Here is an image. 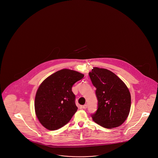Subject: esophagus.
<instances>
[{
    "label": "esophagus",
    "instance_id": "obj_1",
    "mask_svg": "<svg viewBox=\"0 0 158 158\" xmlns=\"http://www.w3.org/2000/svg\"><path fill=\"white\" fill-rule=\"evenodd\" d=\"M82 108H83V109H86V108H87V105L86 104H85L84 105H83L82 106Z\"/></svg>",
    "mask_w": 158,
    "mask_h": 158
}]
</instances>
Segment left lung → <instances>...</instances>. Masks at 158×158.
<instances>
[{
  "label": "left lung",
  "mask_w": 158,
  "mask_h": 158,
  "mask_svg": "<svg viewBox=\"0 0 158 158\" xmlns=\"http://www.w3.org/2000/svg\"><path fill=\"white\" fill-rule=\"evenodd\" d=\"M97 88L98 109L92 115L94 121L106 128L121 126L127 118L131 95L124 82L111 71L94 67L89 73Z\"/></svg>",
  "instance_id": "1"
}]
</instances>
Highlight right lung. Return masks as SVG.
Returning <instances> with one entry per match:
<instances>
[{"mask_svg": "<svg viewBox=\"0 0 158 158\" xmlns=\"http://www.w3.org/2000/svg\"><path fill=\"white\" fill-rule=\"evenodd\" d=\"M84 75L63 69L47 77L38 87L35 98V112L44 127L55 130L66 125L77 110L75 95L72 91L75 83Z\"/></svg>", "mask_w": 158, "mask_h": 158, "instance_id": "right-lung-1", "label": "right lung"}]
</instances>
